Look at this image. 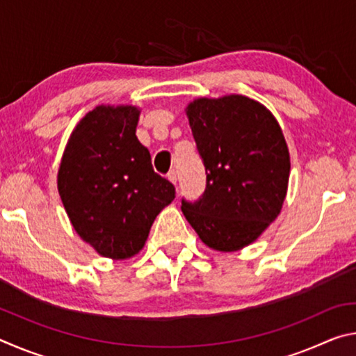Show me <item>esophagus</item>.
Here are the masks:
<instances>
[{
	"label": "esophagus",
	"instance_id": "esophagus-1",
	"mask_svg": "<svg viewBox=\"0 0 356 356\" xmlns=\"http://www.w3.org/2000/svg\"><path fill=\"white\" fill-rule=\"evenodd\" d=\"M168 179H170L174 185H177V172L176 171L168 172Z\"/></svg>",
	"mask_w": 356,
	"mask_h": 356
}]
</instances>
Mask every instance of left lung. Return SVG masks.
<instances>
[{"instance_id":"obj_1","label":"left lung","mask_w":356,"mask_h":356,"mask_svg":"<svg viewBox=\"0 0 356 356\" xmlns=\"http://www.w3.org/2000/svg\"><path fill=\"white\" fill-rule=\"evenodd\" d=\"M206 190L182 212L210 248L237 251L261 236L284 202L291 159L281 127L243 95L197 99L186 108Z\"/></svg>"}]
</instances>
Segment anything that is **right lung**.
Listing matches in <instances>:
<instances>
[{"label": "right lung", "instance_id": "obj_1", "mask_svg": "<svg viewBox=\"0 0 356 356\" xmlns=\"http://www.w3.org/2000/svg\"><path fill=\"white\" fill-rule=\"evenodd\" d=\"M135 106H97L81 119L64 150L58 190L75 231L99 254L140 251L161 209L176 197L135 135Z\"/></svg>", "mask_w": 356, "mask_h": 356}]
</instances>
